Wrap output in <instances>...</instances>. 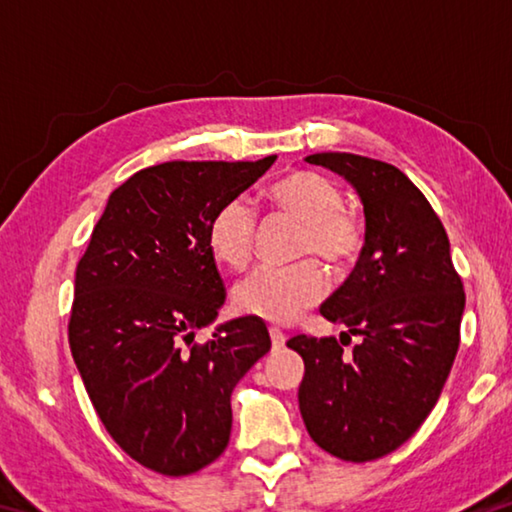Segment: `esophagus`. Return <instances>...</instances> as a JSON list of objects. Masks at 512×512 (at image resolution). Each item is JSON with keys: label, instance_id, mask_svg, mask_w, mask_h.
<instances>
[{"label": "esophagus", "instance_id": "34e87169", "mask_svg": "<svg viewBox=\"0 0 512 512\" xmlns=\"http://www.w3.org/2000/svg\"><path fill=\"white\" fill-rule=\"evenodd\" d=\"M268 334H271V343H273L275 350L284 348V343H287V336H284V332H280L277 327H271V329H268Z\"/></svg>", "mask_w": 512, "mask_h": 512}]
</instances>
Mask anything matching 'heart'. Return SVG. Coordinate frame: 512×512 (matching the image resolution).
I'll return each instance as SVG.
<instances>
[{
	"instance_id": "b5f03b06",
	"label": "heart",
	"mask_w": 512,
	"mask_h": 512,
	"mask_svg": "<svg viewBox=\"0 0 512 512\" xmlns=\"http://www.w3.org/2000/svg\"><path fill=\"white\" fill-rule=\"evenodd\" d=\"M275 210L302 223L300 255H316L325 264L345 268L354 264L366 244V223L345 210L341 187L316 171H291L268 187ZM257 214L246 198H228L216 207L207 225V246L216 262L244 268L255 244ZM327 277L316 262L287 268L262 266L235 287V305L248 316L268 323H293L302 311L325 296Z\"/></svg>"
}]
</instances>
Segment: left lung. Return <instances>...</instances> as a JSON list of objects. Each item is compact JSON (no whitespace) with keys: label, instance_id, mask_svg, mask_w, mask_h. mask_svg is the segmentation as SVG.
Instances as JSON below:
<instances>
[{"label":"left lung","instance_id":"left-lung-1","mask_svg":"<svg viewBox=\"0 0 512 512\" xmlns=\"http://www.w3.org/2000/svg\"><path fill=\"white\" fill-rule=\"evenodd\" d=\"M305 160L357 189L366 244L320 307L361 343L352 352L334 336L287 343L305 361L300 413L320 449L366 463L404 445L436 406L461 341L465 291L443 223L400 169L354 153Z\"/></svg>","mask_w":512,"mask_h":512}]
</instances>
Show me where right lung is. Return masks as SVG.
I'll list each match as a JSON object with an SVG mask.
<instances>
[{
	"mask_svg": "<svg viewBox=\"0 0 512 512\" xmlns=\"http://www.w3.org/2000/svg\"><path fill=\"white\" fill-rule=\"evenodd\" d=\"M257 162H164L110 194L76 266L69 348L112 440L153 472L203 470L228 447L230 395L271 350L244 316L194 343L225 287L207 246L216 207L271 169Z\"/></svg>",
	"mask_w": 512,
	"mask_h": 512,
	"instance_id": "add662e5",
	"label": "right lung"
}]
</instances>
